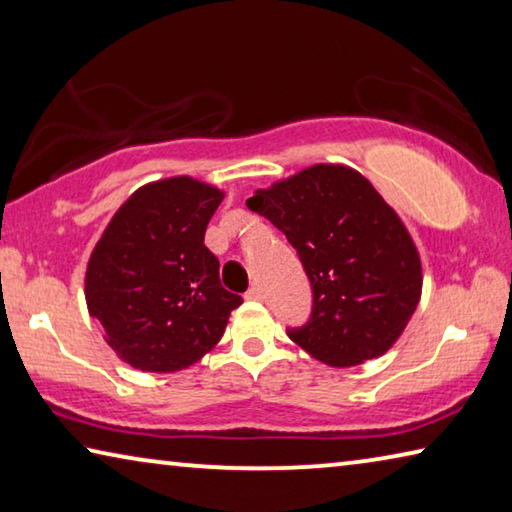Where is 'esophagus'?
<instances>
[{"label": "esophagus", "instance_id": "1", "mask_svg": "<svg viewBox=\"0 0 512 512\" xmlns=\"http://www.w3.org/2000/svg\"><path fill=\"white\" fill-rule=\"evenodd\" d=\"M246 298H248V300H262V298H264L262 287H257V284H255V287H250L248 293H246Z\"/></svg>", "mask_w": 512, "mask_h": 512}]
</instances>
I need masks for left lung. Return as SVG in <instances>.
Masks as SVG:
<instances>
[{
  "label": "left lung",
  "mask_w": 512,
  "mask_h": 512,
  "mask_svg": "<svg viewBox=\"0 0 512 512\" xmlns=\"http://www.w3.org/2000/svg\"><path fill=\"white\" fill-rule=\"evenodd\" d=\"M246 205L287 235L314 291L307 325L289 329L291 341L334 368L391 350L420 302L422 264L370 180L343 164H314L257 189Z\"/></svg>",
  "instance_id": "8db88e82"
}]
</instances>
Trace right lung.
Here are the masks:
<instances>
[{"label": "right lung", "mask_w": 512, "mask_h": 512, "mask_svg": "<svg viewBox=\"0 0 512 512\" xmlns=\"http://www.w3.org/2000/svg\"><path fill=\"white\" fill-rule=\"evenodd\" d=\"M223 192L189 176L137 189L112 216L85 271V302L121 361L176 372L221 341L241 296L221 287L203 244Z\"/></svg>", "instance_id": "1"}]
</instances>
